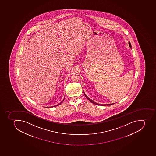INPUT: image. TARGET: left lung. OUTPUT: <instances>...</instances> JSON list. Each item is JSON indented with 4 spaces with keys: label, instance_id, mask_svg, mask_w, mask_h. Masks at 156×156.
I'll use <instances>...</instances> for the list:
<instances>
[{
    "label": "left lung",
    "instance_id": "1",
    "mask_svg": "<svg viewBox=\"0 0 156 156\" xmlns=\"http://www.w3.org/2000/svg\"><path fill=\"white\" fill-rule=\"evenodd\" d=\"M128 44H129V47H130V48H131V44H130V43L129 41L128 42ZM84 95L85 96V97H87V99L89 101H90L92 103L95 104H96V105H101V106H106V105H107V106H110V105H113V104H107V105H104V104H97V103H96L95 102L93 101L92 100L90 99L89 98V97H87V95L85 94V93H84Z\"/></svg>",
    "mask_w": 156,
    "mask_h": 156
}]
</instances>
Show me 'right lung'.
Returning a JSON list of instances; mask_svg holds the SVG:
<instances>
[{
  "mask_svg": "<svg viewBox=\"0 0 156 156\" xmlns=\"http://www.w3.org/2000/svg\"><path fill=\"white\" fill-rule=\"evenodd\" d=\"M64 99L65 98H64V99L63 100V101H62V102H61V103H59V104H57V105H55V106H52V107H50V108L54 107H56V106H59V105H60V104H61L62 103H63V101H64ZM48 107L49 108V107Z\"/></svg>",
  "mask_w": 156,
  "mask_h": 156,
  "instance_id": "right-lung-1",
  "label": "right lung"
}]
</instances>
